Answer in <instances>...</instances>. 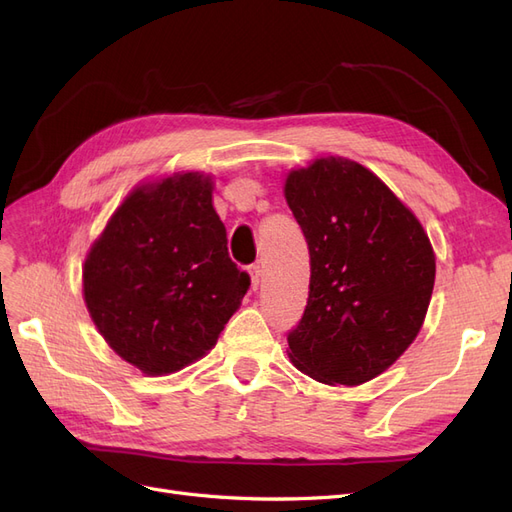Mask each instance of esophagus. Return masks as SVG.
Wrapping results in <instances>:
<instances>
[{"instance_id":"obj_1","label":"esophagus","mask_w":512,"mask_h":512,"mask_svg":"<svg viewBox=\"0 0 512 512\" xmlns=\"http://www.w3.org/2000/svg\"><path fill=\"white\" fill-rule=\"evenodd\" d=\"M247 271H250L252 286H254V288H258V286H260V280H262V269H260V265H252V267L247 269Z\"/></svg>"}]
</instances>
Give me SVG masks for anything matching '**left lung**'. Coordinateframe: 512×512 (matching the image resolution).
Masks as SVG:
<instances>
[{
	"instance_id": "obj_1",
	"label": "left lung",
	"mask_w": 512,
	"mask_h": 512,
	"mask_svg": "<svg viewBox=\"0 0 512 512\" xmlns=\"http://www.w3.org/2000/svg\"><path fill=\"white\" fill-rule=\"evenodd\" d=\"M288 207L309 247V297L288 356L309 378L356 386L389 369L423 327L436 256L421 222L346 158L292 170Z\"/></svg>"
}]
</instances>
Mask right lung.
Returning <instances> with one entry per match:
<instances>
[{
  "mask_svg": "<svg viewBox=\"0 0 512 512\" xmlns=\"http://www.w3.org/2000/svg\"><path fill=\"white\" fill-rule=\"evenodd\" d=\"M211 192V177L200 173L138 185L87 254L89 316L147 376L205 356L250 288V275L228 256Z\"/></svg>",
  "mask_w": 512,
  "mask_h": 512,
  "instance_id": "add662e5",
  "label": "right lung"
}]
</instances>
